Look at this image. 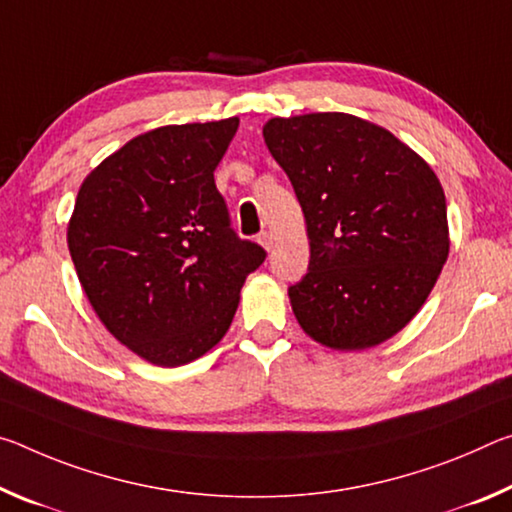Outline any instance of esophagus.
I'll return each instance as SVG.
<instances>
[{"mask_svg": "<svg viewBox=\"0 0 512 512\" xmlns=\"http://www.w3.org/2000/svg\"><path fill=\"white\" fill-rule=\"evenodd\" d=\"M258 242H261V245L267 251H270L274 247V233L272 231H261V233H258Z\"/></svg>", "mask_w": 512, "mask_h": 512, "instance_id": "34e87169", "label": "esophagus"}]
</instances>
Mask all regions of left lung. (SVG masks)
<instances>
[{"label": "left lung", "mask_w": 512, "mask_h": 512, "mask_svg": "<svg viewBox=\"0 0 512 512\" xmlns=\"http://www.w3.org/2000/svg\"><path fill=\"white\" fill-rule=\"evenodd\" d=\"M263 136L295 188L311 261L292 313L331 349H365L413 320L449 254L438 177L390 131L347 113L274 117Z\"/></svg>", "instance_id": "8db88e82"}]
</instances>
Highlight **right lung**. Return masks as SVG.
<instances>
[{
  "instance_id": "right-lung-1",
  "label": "right lung",
  "mask_w": 512,
  "mask_h": 512,
  "mask_svg": "<svg viewBox=\"0 0 512 512\" xmlns=\"http://www.w3.org/2000/svg\"><path fill=\"white\" fill-rule=\"evenodd\" d=\"M238 124L142 133L77 195L67 247L83 292L106 329L154 365H186L215 347L267 256L233 231L213 177Z\"/></svg>"
}]
</instances>
